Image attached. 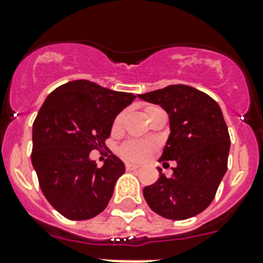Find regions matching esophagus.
<instances>
[{
	"mask_svg": "<svg viewBox=\"0 0 263 263\" xmlns=\"http://www.w3.org/2000/svg\"><path fill=\"white\" fill-rule=\"evenodd\" d=\"M125 169H127L128 172H131V171H138L139 166L138 165H134V164H127L125 165Z\"/></svg>",
	"mask_w": 263,
	"mask_h": 263,
	"instance_id": "obj_1",
	"label": "esophagus"
}]
</instances>
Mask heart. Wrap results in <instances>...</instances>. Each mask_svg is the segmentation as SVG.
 <instances>
[{
  "label": "heart",
  "instance_id": "1",
  "mask_svg": "<svg viewBox=\"0 0 263 263\" xmlns=\"http://www.w3.org/2000/svg\"><path fill=\"white\" fill-rule=\"evenodd\" d=\"M153 109H156L154 106L147 107V115ZM124 120V113H120L117 115V117L115 119V123H113V128L117 129L120 128L121 123ZM152 152V146L148 143H144V142H138V140H129L127 143H124L120 148V154L128 161H134V162H139V161L146 160Z\"/></svg>",
  "mask_w": 263,
  "mask_h": 263
}]
</instances>
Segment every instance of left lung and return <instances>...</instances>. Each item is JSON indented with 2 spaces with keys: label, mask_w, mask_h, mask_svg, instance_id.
<instances>
[{
  "label": "left lung",
  "mask_w": 263,
  "mask_h": 263,
  "mask_svg": "<svg viewBox=\"0 0 263 263\" xmlns=\"http://www.w3.org/2000/svg\"><path fill=\"white\" fill-rule=\"evenodd\" d=\"M169 115L171 135L160 161H176L173 175L143 188L153 212L169 220H187L212 203L228 168V127L218 103L202 91L175 84L138 95Z\"/></svg>",
  "instance_id": "8db88e82"
}]
</instances>
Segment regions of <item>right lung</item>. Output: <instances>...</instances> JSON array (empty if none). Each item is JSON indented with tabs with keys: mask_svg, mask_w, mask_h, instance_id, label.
Listing matches in <instances>:
<instances>
[{
	"mask_svg": "<svg viewBox=\"0 0 263 263\" xmlns=\"http://www.w3.org/2000/svg\"><path fill=\"white\" fill-rule=\"evenodd\" d=\"M135 98L90 80H72L50 92L39 109L31 161L45 198L68 220H88L106 209L125 168L111 152L102 166L88 156L106 148L116 116Z\"/></svg>",
	"mask_w": 263,
	"mask_h": 263,
	"instance_id": "1",
	"label": "right lung"
}]
</instances>
